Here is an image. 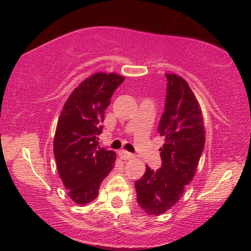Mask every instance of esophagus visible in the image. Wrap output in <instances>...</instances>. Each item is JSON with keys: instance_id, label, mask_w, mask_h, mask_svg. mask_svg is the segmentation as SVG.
Returning <instances> with one entry per match:
<instances>
[{"instance_id": "esophagus-1", "label": "esophagus", "mask_w": 251, "mask_h": 251, "mask_svg": "<svg viewBox=\"0 0 251 251\" xmlns=\"http://www.w3.org/2000/svg\"><path fill=\"white\" fill-rule=\"evenodd\" d=\"M118 155H120V157L123 159H130L134 157V155L131 154V152L126 151H121L120 152H118Z\"/></svg>"}]
</instances>
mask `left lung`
<instances>
[{"label":"left lung","mask_w":251,"mask_h":251,"mask_svg":"<svg viewBox=\"0 0 251 251\" xmlns=\"http://www.w3.org/2000/svg\"><path fill=\"white\" fill-rule=\"evenodd\" d=\"M164 113L157 130L165 137L160 148V168L146 166L135 181L137 202L148 215L158 216L179 201L185 186L193 179L205 146L201 110L186 80L166 74Z\"/></svg>","instance_id":"left-lung-1"}]
</instances>
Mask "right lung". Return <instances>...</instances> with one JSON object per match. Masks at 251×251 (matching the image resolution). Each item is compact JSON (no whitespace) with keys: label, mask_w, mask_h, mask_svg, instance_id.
Instances as JSON below:
<instances>
[{"label":"right lung","mask_w":251,"mask_h":251,"mask_svg":"<svg viewBox=\"0 0 251 251\" xmlns=\"http://www.w3.org/2000/svg\"><path fill=\"white\" fill-rule=\"evenodd\" d=\"M124 77L96 73L76 87L58 118L54 157L69 196L78 205L94 201L112 171L116 152L99 145L105 109Z\"/></svg>","instance_id":"right-lung-1"}]
</instances>
